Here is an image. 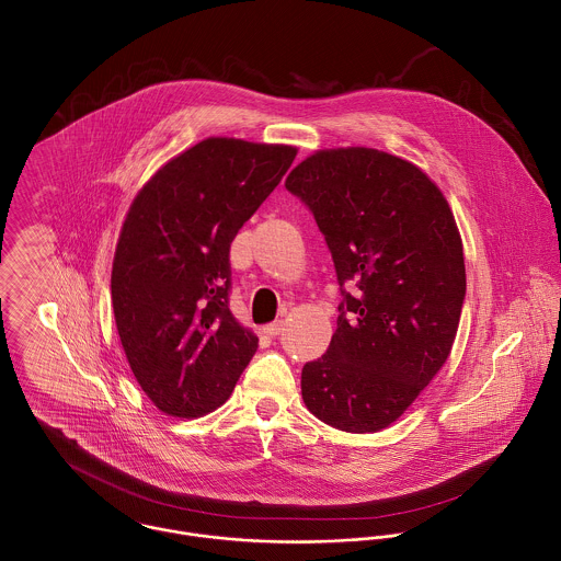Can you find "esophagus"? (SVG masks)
I'll return each instance as SVG.
<instances>
[{"mask_svg": "<svg viewBox=\"0 0 561 561\" xmlns=\"http://www.w3.org/2000/svg\"><path fill=\"white\" fill-rule=\"evenodd\" d=\"M283 330H285V321L283 320L272 321V323H267V325L263 328V332L270 334V336H278Z\"/></svg>", "mask_w": 561, "mask_h": 561, "instance_id": "obj_1", "label": "esophagus"}]
</instances>
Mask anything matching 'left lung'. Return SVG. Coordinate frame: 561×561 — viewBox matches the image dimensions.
Segmentation results:
<instances>
[{
    "mask_svg": "<svg viewBox=\"0 0 561 561\" xmlns=\"http://www.w3.org/2000/svg\"><path fill=\"white\" fill-rule=\"evenodd\" d=\"M285 187L313 214L343 296L302 400L336 430L380 432L451 352L467 296L454 214L414 163L365 147L318 151Z\"/></svg>",
    "mask_w": 561,
    "mask_h": 561,
    "instance_id": "1",
    "label": "left lung"
}]
</instances>
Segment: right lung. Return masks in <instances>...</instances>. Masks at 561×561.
I'll return each mask as SVG.
<instances>
[{
  "label": "right lung",
  "mask_w": 561,
  "mask_h": 561,
  "mask_svg": "<svg viewBox=\"0 0 561 561\" xmlns=\"http://www.w3.org/2000/svg\"><path fill=\"white\" fill-rule=\"evenodd\" d=\"M296 153L207 138L134 198L114 254L112 307L129 367L161 412L216 410L254 356L259 339L229 309L231 241Z\"/></svg>",
  "instance_id": "obj_1"
}]
</instances>
